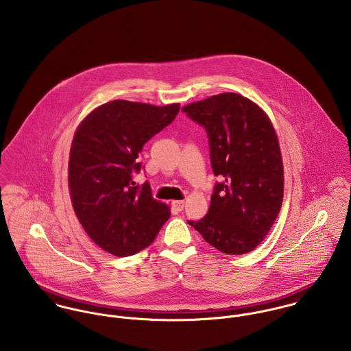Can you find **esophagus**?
<instances>
[{
    "label": "esophagus",
    "instance_id": "1",
    "mask_svg": "<svg viewBox=\"0 0 351 351\" xmlns=\"http://www.w3.org/2000/svg\"><path fill=\"white\" fill-rule=\"evenodd\" d=\"M173 206H174L177 210H182V209H184V206H185V201H173Z\"/></svg>",
    "mask_w": 351,
    "mask_h": 351
}]
</instances>
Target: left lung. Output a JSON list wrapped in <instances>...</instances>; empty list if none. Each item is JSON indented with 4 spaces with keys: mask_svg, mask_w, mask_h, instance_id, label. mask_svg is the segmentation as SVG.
Returning <instances> with one entry per match:
<instances>
[{
    "mask_svg": "<svg viewBox=\"0 0 351 351\" xmlns=\"http://www.w3.org/2000/svg\"><path fill=\"white\" fill-rule=\"evenodd\" d=\"M182 110L209 136L216 184L208 213L189 221L210 246L224 254L254 250L274 224L284 197L278 138L267 113L238 93H220Z\"/></svg>",
    "mask_w": 351,
    "mask_h": 351,
    "instance_id": "8db88e82",
    "label": "left lung"
}]
</instances>
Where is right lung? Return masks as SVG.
Instances as JSON below:
<instances>
[{"instance_id": "add662e5", "label": "right lung", "mask_w": 351, "mask_h": 351, "mask_svg": "<svg viewBox=\"0 0 351 351\" xmlns=\"http://www.w3.org/2000/svg\"><path fill=\"white\" fill-rule=\"evenodd\" d=\"M180 104L156 106L114 100L93 109L77 127L69 156V192L89 238L104 251L130 256L154 242L170 217L150 185L138 188L132 173L146 142L178 114Z\"/></svg>"}]
</instances>
